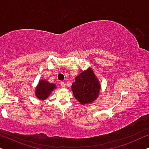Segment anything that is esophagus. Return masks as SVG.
Segmentation results:
<instances>
[{"instance_id":"esophagus-1","label":"esophagus","mask_w":149,"mask_h":149,"mask_svg":"<svg viewBox=\"0 0 149 149\" xmlns=\"http://www.w3.org/2000/svg\"><path fill=\"white\" fill-rule=\"evenodd\" d=\"M60 84H61V87L62 88H65V82H64V81H61Z\"/></svg>"}]
</instances>
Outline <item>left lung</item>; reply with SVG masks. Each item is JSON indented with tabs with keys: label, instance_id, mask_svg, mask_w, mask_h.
I'll use <instances>...</instances> for the list:
<instances>
[{
	"label": "left lung",
	"instance_id": "obj_1",
	"mask_svg": "<svg viewBox=\"0 0 149 149\" xmlns=\"http://www.w3.org/2000/svg\"><path fill=\"white\" fill-rule=\"evenodd\" d=\"M100 89V82L91 68L75 77L72 86L73 94L81 105L94 102L99 96Z\"/></svg>",
	"mask_w": 149,
	"mask_h": 149
}]
</instances>
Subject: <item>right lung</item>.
<instances>
[{
    "label": "right lung",
    "mask_w": 149,
    "mask_h": 149,
    "mask_svg": "<svg viewBox=\"0 0 149 149\" xmlns=\"http://www.w3.org/2000/svg\"><path fill=\"white\" fill-rule=\"evenodd\" d=\"M56 88V85L55 84L50 83L46 79H41L35 88V96L39 100H45L49 96L52 91Z\"/></svg>",
    "instance_id": "add662e5"
}]
</instances>
